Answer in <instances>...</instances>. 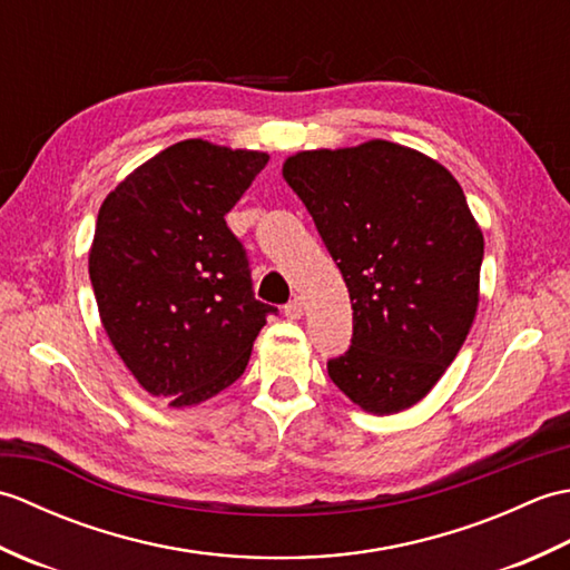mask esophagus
Here are the masks:
<instances>
[{"label":"esophagus","mask_w":570,"mask_h":570,"mask_svg":"<svg viewBox=\"0 0 570 570\" xmlns=\"http://www.w3.org/2000/svg\"><path fill=\"white\" fill-rule=\"evenodd\" d=\"M284 313H286V318H292V321L301 318V316H304V301H301V298L288 301V304L284 306Z\"/></svg>","instance_id":"34e87169"}]
</instances>
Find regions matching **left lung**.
Returning a JSON list of instances; mask_svg holds the SVG:
<instances>
[{"label":"left lung","instance_id":"left-lung-1","mask_svg":"<svg viewBox=\"0 0 570 570\" xmlns=\"http://www.w3.org/2000/svg\"><path fill=\"white\" fill-rule=\"evenodd\" d=\"M353 304V341L328 360L337 390L377 416L426 396L465 343L480 301L482 233L448 168L402 144L288 156Z\"/></svg>","mask_w":570,"mask_h":570}]
</instances>
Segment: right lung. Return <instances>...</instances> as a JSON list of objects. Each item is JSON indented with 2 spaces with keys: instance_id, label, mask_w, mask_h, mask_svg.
<instances>
[{
  "instance_id": "obj_1",
  "label": "right lung",
  "mask_w": 570,
  "mask_h": 570,
  "mask_svg": "<svg viewBox=\"0 0 570 570\" xmlns=\"http://www.w3.org/2000/svg\"><path fill=\"white\" fill-rule=\"evenodd\" d=\"M266 161L186 139L100 208L88 264L105 333L144 390L176 409L233 384L276 313L254 298L247 252L225 223Z\"/></svg>"
}]
</instances>
